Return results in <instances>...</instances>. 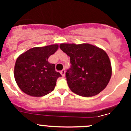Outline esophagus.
Returning <instances> with one entry per match:
<instances>
[{
    "label": "esophagus",
    "mask_w": 131,
    "mask_h": 131,
    "mask_svg": "<svg viewBox=\"0 0 131 131\" xmlns=\"http://www.w3.org/2000/svg\"><path fill=\"white\" fill-rule=\"evenodd\" d=\"M61 75L63 77H64V75H65V70L64 69H63V70H62L61 71Z\"/></svg>",
    "instance_id": "esophagus-1"
}]
</instances>
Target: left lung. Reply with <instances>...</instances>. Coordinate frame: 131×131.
I'll list each match as a JSON object with an SVG mask.
<instances>
[{
  "instance_id": "8db88e82",
  "label": "left lung",
  "mask_w": 131,
  "mask_h": 131,
  "mask_svg": "<svg viewBox=\"0 0 131 131\" xmlns=\"http://www.w3.org/2000/svg\"><path fill=\"white\" fill-rule=\"evenodd\" d=\"M59 47L70 58L71 67L66 78L72 92L91 97L106 88L112 76V66L105 51L89 43H61Z\"/></svg>"
}]
</instances>
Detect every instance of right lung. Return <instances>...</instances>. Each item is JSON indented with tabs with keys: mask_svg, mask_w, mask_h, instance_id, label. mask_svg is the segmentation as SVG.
Segmentation results:
<instances>
[{
	"mask_svg": "<svg viewBox=\"0 0 131 131\" xmlns=\"http://www.w3.org/2000/svg\"><path fill=\"white\" fill-rule=\"evenodd\" d=\"M58 49L57 44L34 47L17 58L14 75L23 92L40 97L54 90L58 78L61 75L55 70V64L50 63L47 59Z\"/></svg>",
	"mask_w": 131,
	"mask_h": 131,
	"instance_id": "right-lung-1",
	"label": "right lung"
}]
</instances>
